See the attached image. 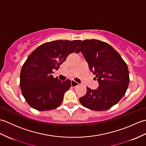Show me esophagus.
Wrapping results in <instances>:
<instances>
[{
	"label": "esophagus",
	"mask_w": 146,
	"mask_h": 146,
	"mask_svg": "<svg viewBox=\"0 0 146 146\" xmlns=\"http://www.w3.org/2000/svg\"><path fill=\"white\" fill-rule=\"evenodd\" d=\"M78 85H79L78 83L73 81V80H72V81L71 82V86H72V87H76V86H78Z\"/></svg>",
	"instance_id": "esophagus-1"
}]
</instances>
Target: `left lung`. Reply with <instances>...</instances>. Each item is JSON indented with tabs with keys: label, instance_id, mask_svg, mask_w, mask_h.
I'll use <instances>...</instances> for the list:
<instances>
[{
	"label": "left lung",
	"instance_id": "obj_1",
	"mask_svg": "<svg viewBox=\"0 0 146 146\" xmlns=\"http://www.w3.org/2000/svg\"><path fill=\"white\" fill-rule=\"evenodd\" d=\"M80 51L99 84L96 90L86 87V94L79 98L80 103L92 110L109 109L124 96L128 88L127 65L109 44L99 40L82 41L76 52Z\"/></svg>",
	"mask_w": 146,
	"mask_h": 146
}]
</instances>
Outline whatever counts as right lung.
Returning a JSON list of instances; mask_svg holds the SVG:
<instances>
[{"label":"right lung","mask_w":146,"mask_h":146,"mask_svg":"<svg viewBox=\"0 0 146 146\" xmlns=\"http://www.w3.org/2000/svg\"><path fill=\"white\" fill-rule=\"evenodd\" d=\"M80 40H56L45 42L33 51L22 67L20 87L27 103L39 111L60 106L71 81L59 80L52 75L67 56L74 52Z\"/></svg>","instance_id":"obj_1"}]
</instances>
